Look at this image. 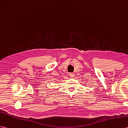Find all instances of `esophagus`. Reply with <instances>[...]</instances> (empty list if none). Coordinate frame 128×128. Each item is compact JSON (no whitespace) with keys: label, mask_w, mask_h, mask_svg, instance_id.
<instances>
[{"label":"esophagus","mask_w":128,"mask_h":128,"mask_svg":"<svg viewBox=\"0 0 128 128\" xmlns=\"http://www.w3.org/2000/svg\"><path fill=\"white\" fill-rule=\"evenodd\" d=\"M69 76H70V77H71V78H73V77H74V73H73V72H70V73H69Z\"/></svg>","instance_id":"esophagus-1"}]
</instances>
